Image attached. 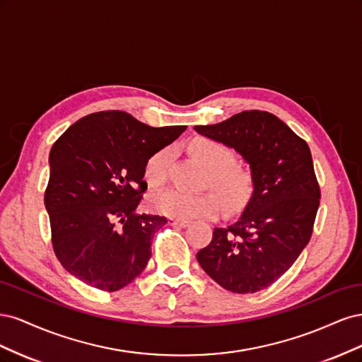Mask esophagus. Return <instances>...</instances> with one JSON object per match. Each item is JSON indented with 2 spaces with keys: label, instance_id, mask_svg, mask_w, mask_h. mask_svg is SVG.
Listing matches in <instances>:
<instances>
[{
  "label": "esophagus",
  "instance_id": "obj_1",
  "mask_svg": "<svg viewBox=\"0 0 362 362\" xmlns=\"http://www.w3.org/2000/svg\"><path fill=\"white\" fill-rule=\"evenodd\" d=\"M168 221L170 225H177V226H182V228L189 226V223H190V221H185V218H178V217H169Z\"/></svg>",
  "mask_w": 362,
  "mask_h": 362
}]
</instances>
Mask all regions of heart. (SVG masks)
Returning a JSON list of instances; mask_svg holds the SVG:
<instances>
[{
  "instance_id": "1",
  "label": "heart",
  "mask_w": 362,
  "mask_h": 362,
  "mask_svg": "<svg viewBox=\"0 0 362 362\" xmlns=\"http://www.w3.org/2000/svg\"><path fill=\"white\" fill-rule=\"evenodd\" d=\"M196 158L211 169V182L228 204L242 202L250 189L247 173L235 163L234 151L222 141L201 137L190 144ZM172 149L163 148L151 156L145 164V180L149 184H161L168 177ZM156 211L178 217H213L221 210V201L213 193H190L181 189H164L156 192L149 199Z\"/></svg>"
}]
</instances>
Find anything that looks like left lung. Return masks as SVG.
Here are the masks:
<instances>
[{"label": "left lung", "mask_w": 362, "mask_h": 362, "mask_svg": "<svg viewBox=\"0 0 362 362\" xmlns=\"http://www.w3.org/2000/svg\"><path fill=\"white\" fill-rule=\"evenodd\" d=\"M199 134L234 148L250 164L254 193L231 226L214 228L198 262L218 286L247 294L270 287L308 245L320 187L308 144L278 119L246 110Z\"/></svg>", "instance_id": "left-lung-1"}]
</instances>
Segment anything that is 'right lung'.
I'll return each instance as SVG.
<instances>
[{"instance_id":"1","label":"right lung","mask_w":362,"mask_h":362,"mask_svg":"<svg viewBox=\"0 0 362 362\" xmlns=\"http://www.w3.org/2000/svg\"><path fill=\"white\" fill-rule=\"evenodd\" d=\"M185 128H154L107 110L84 116L56 140L45 206L54 252L72 276L117 291L144 272L152 238L168 223L163 216L136 213L148 189L145 164Z\"/></svg>"}]
</instances>
